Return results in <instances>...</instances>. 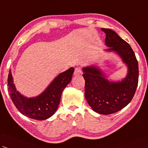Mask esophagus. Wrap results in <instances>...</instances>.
I'll use <instances>...</instances> for the list:
<instances>
[{"instance_id":"esophagus-1","label":"esophagus","mask_w":148,"mask_h":148,"mask_svg":"<svg viewBox=\"0 0 148 148\" xmlns=\"http://www.w3.org/2000/svg\"><path fill=\"white\" fill-rule=\"evenodd\" d=\"M82 69L80 68V67L77 66L75 69V71H74L75 75H79L82 74Z\"/></svg>"}]
</instances>
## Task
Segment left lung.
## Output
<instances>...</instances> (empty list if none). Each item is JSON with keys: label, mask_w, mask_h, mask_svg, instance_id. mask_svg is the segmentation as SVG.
Masks as SVG:
<instances>
[{"label": "left lung", "mask_w": 148, "mask_h": 148, "mask_svg": "<svg viewBox=\"0 0 148 148\" xmlns=\"http://www.w3.org/2000/svg\"><path fill=\"white\" fill-rule=\"evenodd\" d=\"M106 34L108 51L117 53L127 67V74L121 82H110L95 66L84 67L85 97L95 112L102 114L116 112L126 106L135 93L138 80V66L135 54L128 43L110 29Z\"/></svg>", "instance_id": "left-lung-1"}]
</instances>
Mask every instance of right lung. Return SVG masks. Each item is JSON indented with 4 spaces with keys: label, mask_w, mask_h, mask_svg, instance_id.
<instances>
[{
    "label": "right lung",
    "mask_w": 148,
    "mask_h": 148,
    "mask_svg": "<svg viewBox=\"0 0 148 148\" xmlns=\"http://www.w3.org/2000/svg\"><path fill=\"white\" fill-rule=\"evenodd\" d=\"M74 68L61 73L42 93L36 97L27 98L16 90L10 71L7 79L8 92L16 108L24 115L36 120H45L57 110L62 93L72 79Z\"/></svg>",
    "instance_id": "right-lung-1"
}]
</instances>
